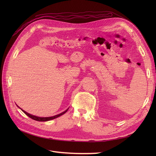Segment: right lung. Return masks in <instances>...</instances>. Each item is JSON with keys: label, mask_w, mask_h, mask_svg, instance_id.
<instances>
[{"label": "right lung", "mask_w": 156, "mask_h": 156, "mask_svg": "<svg viewBox=\"0 0 156 156\" xmlns=\"http://www.w3.org/2000/svg\"><path fill=\"white\" fill-rule=\"evenodd\" d=\"M17 107H18V106H17ZM21 110H22V111H23V112L25 113V115H27L28 116L30 117V119H33V120H36V121H40V122H45V121H49V120H53V119H56V118H58V117L60 116L61 115H64V113H66V112H67V111L68 110V109L66 110L65 111H64V112H61L60 114H59V115H55V116H51V117H38V116H34V115H32L29 114V113H28V112H27L26 111H25L24 110H23V109H21Z\"/></svg>", "instance_id": "right-lung-1"}]
</instances>
